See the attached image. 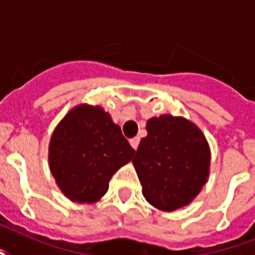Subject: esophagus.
Wrapping results in <instances>:
<instances>
[{
	"label": "esophagus",
	"instance_id": "esophagus-1",
	"mask_svg": "<svg viewBox=\"0 0 255 255\" xmlns=\"http://www.w3.org/2000/svg\"><path fill=\"white\" fill-rule=\"evenodd\" d=\"M139 141H140L139 137H133V139L129 140V144H131V147L133 148V149H137V145H139Z\"/></svg>",
	"mask_w": 255,
	"mask_h": 255
}]
</instances>
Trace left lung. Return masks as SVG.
<instances>
[{"label": "left lung", "mask_w": 255, "mask_h": 255, "mask_svg": "<svg viewBox=\"0 0 255 255\" xmlns=\"http://www.w3.org/2000/svg\"><path fill=\"white\" fill-rule=\"evenodd\" d=\"M147 136L132 160L143 196L152 206L173 212L189 205L208 182L210 148L190 120L170 114L147 120Z\"/></svg>", "instance_id": "1"}]
</instances>
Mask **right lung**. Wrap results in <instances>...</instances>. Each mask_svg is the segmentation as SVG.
<instances>
[{
	"mask_svg": "<svg viewBox=\"0 0 255 255\" xmlns=\"http://www.w3.org/2000/svg\"><path fill=\"white\" fill-rule=\"evenodd\" d=\"M135 149L111 115L100 106L73 107L54 129L49 167L58 188L78 204H94L107 193L116 170L129 163Z\"/></svg>",
	"mask_w": 255,
	"mask_h": 255,
	"instance_id": "1",
	"label": "right lung"
}]
</instances>
